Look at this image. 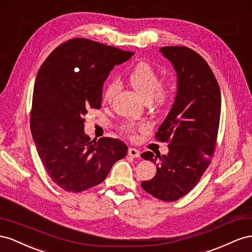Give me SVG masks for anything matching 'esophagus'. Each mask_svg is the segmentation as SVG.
<instances>
[{"mask_svg":"<svg viewBox=\"0 0 252 252\" xmlns=\"http://www.w3.org/2000/svg\"><path fill=\"white\" fill-rule=\"evenodd\" d=\"M127 154L130 155L131 157H134V158H137V157L140 156V152H139L137 149H135V148H130V149H128Z\"/></svg>","mask_w":252,"mask_h":252,"instance_id":"esophagus-1","label":"esophagus"}]
</instances>
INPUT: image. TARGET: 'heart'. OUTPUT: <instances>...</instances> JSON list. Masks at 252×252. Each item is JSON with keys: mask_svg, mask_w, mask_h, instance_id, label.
I'll return each instance as SVG.
<instances>
[{"mask_svg": "<svg viewBox=\"0 0 252 252\" xmlns=\"http://www.w3.org/2000/svg\"><path fill=\"white\" fill-rule=\"evenodd\" d=\"M127 81L132 88L138 93L146 101L152 100L156 106H162L169 102L172 94L171 84L159 82V76L156 69L147 62H139L128 71ZM118 90V83L115 80L106 81L102 91V101L110 103ZM145 126H136L132 124H127L124 126V130L132 134L136 130H145Z\"/></svg>", "mask_w": 252, "mask_h": 252, "instance_id": "obj_1", "label": "heart"}]
</instances>
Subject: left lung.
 Masks as SVG:
<instances>
[{
	"mask_svg": "<svg viewBox=\"0 0 252 252\" xmlns=\"http://www.w3.org/2000/svg\"><path fill=\"white\" fill-rule=\"evenodd\" d=\"M159 50L176 71L177 92L156 133L160 141L169 142V152L141 154L157 164L155 176L141 187L163 202H175L197 185L211 162L220 126V91L210 66L194 50L185 46Z\"/></svg>",
	"mask_w": 252,
	"mask_h": 252,
	"instance_id": "obj_1",
	"label": "left lung"
}]
</instances>
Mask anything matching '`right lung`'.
Returning <instances> with one entry per match:
<instances>
[{"label":"right lung","instance_id":"add662e5","mask_svg":"<svg viewBox=\"0 0 252 252\" xmlns=\"http://www.w3.org/2000/svg\"><path fill=\"white\" fill-rule=\"evenodd\" d=\"M133 56L88 39L59 45L40 67L34 82L31 130L50 179L68 192L102 183L113 164L126 155L119 139L91 140L84 116L100 109L103 82L115 65Z\"/></svg>","mask_w":252,"mask_h":252}]
</instances>
